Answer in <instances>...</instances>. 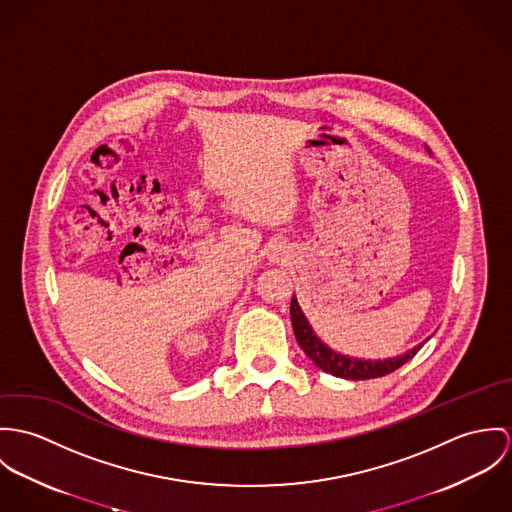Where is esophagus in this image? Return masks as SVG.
Returning <instances> with one entry per match:
<instances>
[{
    "label": "esophagus",
    "mask_w": 512,
    "mask_h": 512,
    "mask_svg": "<svg viewBox=\"0 0 512 512\" xmlns=\"http://www.w3.org/2000/svg\"><path fill=\"white\" fill-rule=\"evenodd\" d=\"M269 259H271V261H275V263H279V261H284V259H286V251H284V249H281V247H275V249L271 251Z\"/></svg>",
    "instance_id": "34e87169"
}]
</instances>
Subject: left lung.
Wrapping results in <instances>:
<instances>
[{"label":"left lung","mask_w":512,"mask_h":512,"mask_svg":"<svg viewBox=\"0 0 512 512\" xmlns=\"http://www.w3.org/2000/svg\"><path fill=\"white\" fill-rule=\"evenodd\" d=\"M290 320H292V330H294L298 345L314 361V365L320 367L322 371L334 375V377L349 379V381H365V379L385 377V375L397 371L398 367H402L406 361H410L418 353V349L422 347V343H420V345L408 349L402 355L389 357V359H383V361L347 357V355H341L338 351H334L332 347H328L324 341L316 336L310 322L302 314L296 296H292V300H290Z\"/></svg>","instance_id":"obj_1"}]
</instances>
